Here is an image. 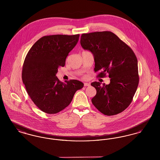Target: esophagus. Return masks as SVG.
<instances>
[{"label": "esophagus", "mask_w": 160, "mask_h": 160, "mask_svg": "<svg viewBox=\"0 0 160 160\" xmlns=\"http://www.w3.org/2000/svg\"><path fill=\"white\" fill-rule=\"evenodd\" d=\"M91 84L88 83H84V86H89Z\"/></svg>", "instance_id": "34e87169"}]
</instances>
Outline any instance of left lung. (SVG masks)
Segmentation results:
<instances>
[{
	"instance_id": "obj_1",
	"label": "left lung",
	"mask_w": 160,
	"mask_h": 160,
	"mask_svg": "<svg viewBox=\"0 0 160 160\" xmlns=\"http://www.w3.org/2000/svg\"><path fill=\"white\" fill-rule=\"evenodd\" d=\"M81 46L94 56L98 77L110 78L109 84L93 82L97 93L92 102L107 116L119 114L131 103L139 82L137 57L129 46L110 31L83 33Z\"/></svg>"
}]
</instances>
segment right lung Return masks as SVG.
Returning <instances> with one entry per match:
<instances>
[{
    "instance_id": "1",
    "label": "right lung",
    "mask_w": 160,
    "mask_h": 160,
    "mask_svg": "<svg viewBox=\"0 0 160 160\" xmlns=\"http://www.w3.org/2000/svg\"><path fill=\"white\" fill-rule=\"evenodd\" d=\"M79 34L42 37L27 54L22 69V80L28 94L43 112L56 114L68 106L83 83L76 80L61 82L56 76L64 67L69 53L78 41Z\"/></svg>"
}]
</instances>
